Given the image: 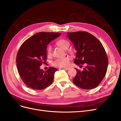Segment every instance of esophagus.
I'll list each match as a JSON object with an SVG mask.
<instances>
[{"instance_id": "esophagus-1", "label": "esophagus", "mask_w": 121, "mask_h": 121, "mask_svg": "<svg viewBox=\"0 0 121 121\" xmlns=\"http://www.w3.org/2000/svg\"><path fill=\"white\" fill-rule=\"evenodd\" d=\"M64 69H65V70H69V69H70V68L69 67H63V68Z\"/></svg>"}]
</instances>
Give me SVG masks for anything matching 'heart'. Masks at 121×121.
<instances>
[{
    "label": "heart",
    "mask_w": 121,
    "mask_h": 121,
    "mask_svg": "<svg viewBox=\"0 0 121 121\" xmlns=\"http://www.w3.org/2000/svg\"><path fill=\"white\" fill-rule=\"evenodd\" d=\"M57 44L60 47L64 49H67L70 46V42L67 39H61L58 40L56 42ZM52 51V46L51 45L49 44L48 45L46 52L47 55H51ZM70 58L68 56H66L64 57L58 58L55 61L53 62V65L56 67H65L67 66L70 63Z\"/></svg>",
    "instance_id": "1"
}]
</instances>
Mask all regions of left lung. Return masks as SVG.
Here are the masks:
<instances>
[{
    "label": "left lung",
    "mask_w": 121,
    "mask_h": 121,
    "mask_svg": "<svg viewBox=\"0 0 121 121\" xmlns=\"http://www.w3.org/2000/svg\"><path fill=\"white\" fill-rule=\"evenodd\" d=\"M67 37L77 50L74 63L86 65L82 71L75 68L77 74L73 83L83 89L97 87L104 78L108 65L103 46L94 36L85 31L68 32Z\"/></svg>",
    "instance_id": "obj_1"
}]
</instances>
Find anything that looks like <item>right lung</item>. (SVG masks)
<instances>
[{"label":"right lung","instance_id":"1","mask_svg":"<svg viewBox=\"0 0 121 121\" xmlns=\"http://www.w3.org/2000/svg\"><path fill=\"white\" fill-rule=\"evenodd\" d=\"M60 33L39 32L21 45L17 54L18 72L22 81L34 90H42L52 83L57 69L49 67L46 71L40 66L47 60V45Z\"/></svg>","mask_w":121,"mask_h":121}]
</instances>
